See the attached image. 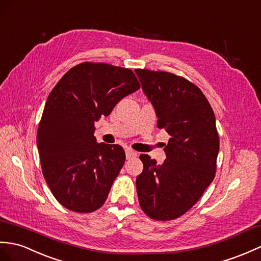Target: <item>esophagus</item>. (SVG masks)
<instances>
[{"label":"esophagus","instance_id":"obj_1","mask_svg":"<svg viewBox=\"0 0 261 261\" xmlns=\"http://www.w3.org/2000/svg\"><path fill=\"white\" fill-rule=\"evenodd\" d=\"M137 155H138V153L136 152V151H133V150H131V149H126V150H125V156H126V159H133V158H136Z\"/></svg>","mask_w":261,"mask_h":261}]
</instances>
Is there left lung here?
<instances>
[{
	"instance_id": "left-lung-1",
	"label": "left lung",
	"mask_w": 261,
	"mask_h": 261,
	"mask_svg": "<svg viewBox=\"0 0 261 261\" xmlns=\"http://www.w3.org/2000/svg\"><path fill=\"white\" fill-rule=\"evenodd\" d=\"M136 73L154 108L158 126L171 137L162 165L140 155L139 203L152 219L172 220L195 205L215 178L219 152L215 113L201 90L186 79L162 71Z\"/></svg>"
}]
</instances>
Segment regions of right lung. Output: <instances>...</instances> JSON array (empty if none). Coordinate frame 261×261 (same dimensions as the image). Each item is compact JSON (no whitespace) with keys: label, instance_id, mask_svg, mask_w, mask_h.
<instances>
[{"label":"right lung","instance_id":"1","mask_svg":"<svg viewBox=\"0 0 261 261\" xmlns=\"http://www.w3.org/2000/svg\"><path fill=\"white\" fill-rule=\"evenodd\" d=\"M139 89L129 69L84 62L48 94L36 144L46 184L66 209L89 214L106 202L125 153L119 144L96 142L94 122Z\"/></svg>","mask_w":261,"mask_h":261}]
</instances>
